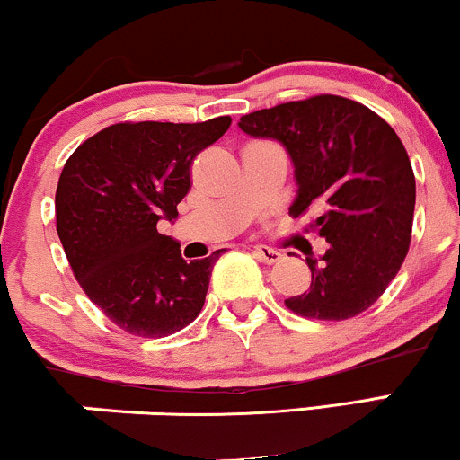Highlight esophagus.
Segmentation results:
<instances>
[{"label": "esophagus", "mask_w": 460, "mask_h": 460, "mask_svg": "<svg viewBox=\"0 0 460 460\" xmlns=\"http://www.w3.org/2000/svg\"><path fill=\"white\" fill-rule=\"evenodd\" d=\"M255 257L260 261H263V263H268V266H270V263H277V261H281V252L279 251H274V248H270V246H255Z\"/></svg>", "instance_id": "obj_1"}]
</instances>
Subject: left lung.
Wrapping results in <instances>:
<instances>
[{"instance_id":"8db88e82","label":"left lung","mask_w":460,"mask_h":460,"mask_svg":"<svg viewBox=\"0 0 460 460\" xmlns=\"http://www.w3.org/2000/svg\"><path fill=\"white\" fill-rule=\"evenodd\" d=\"M251 138L274 140L294 166L296 218L329 242L307 257L311 288L285 300L315 320L366 311L402 266L411 242L415 177L398 134L366 105L337 94L281 103L242 116Z\"/></svg>"}]
</instances>
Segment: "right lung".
<instances>
[{
  "instance_id": "obj_1",
  "label": "right lung",
  "mask_w": 460,
  "mask_h": 460,
  "mask_svg": "<svg viewBox=\"0 0 460 460\" xmlns=\"http://www.w3.org/2000/svg\"><path fill=\"white\" fill-rule=\"evenodd\" d=\"M229 125V116L110 125L62 168L56 225L66 260L88 298L131 335L166 337L203 309L220 251L186 261L157 223H175L194 157Z\"/></svg>"
}]
</instances>
